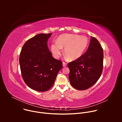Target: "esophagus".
Wrapping results in <instances>:
<instances>
[{
    "mask_svg": "<svg viewBox=\"0 0 122 122\" xmlns=\"http://www.w3.org/2000/svg\"><path fill=\"white\" fill-rule=\"evenodd\" d=\"M66 66V64L65 63V62H63V67H65Z\"/></svg>",
    "mask_w": 122,
    "mask_h": 122,
    "instance_id": "obj_1",
    "label": "esophagus"
}]
</instances>
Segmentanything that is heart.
Here are the masks:
<instances>
[{
	"instance_id": "b5f03b06",
	"label": "heart",
	"mask_w": 122,
	"mask_h": 122,
	"mask_svg": "<svg viewBox=\"0 0 122 122\" xmlns=\"http://www.w3.org/2000/svg\"><path fill=\"white\" fill-rule=\"evenodd\" d=\"M88 43V39L85 36L64 34L58 37L56 42L51 44V50L54 57L59 58L62 48H64V54L66 57L71 61H74L82 56Z\"/></svg>"
}]
</instances>
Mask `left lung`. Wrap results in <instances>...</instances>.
<instances>
[{
  "label": "left lung",
  "instance_id": "8db88e82",
  "mask_svg": "<svg viewBox=\"0 0 122 122\" xmlns=\"http://www.w3.org/2000/svg\"><path fill=\"white\" fill-rule=\"evenodd\" d=\"M103 50L99 41L91 37L85 53L69 63V80L72 86L84 90L92 86L99 79L103 70Z\"/></svg>",
  "mask_w": 122,
  "mask_h": 122
}]
</instances>
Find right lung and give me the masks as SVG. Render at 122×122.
Wrapping results in <instances>:
<instances>
[{
  "mask_svg": "<svg viewBox=\"0 0 122 122\" xmlns=\"http://www.w3.org/2000/svg\"><path fill=\"white\" fill-rule=\"evenodd\" d=\"M52 33L37 35L27 41L21 50L19 63L22 76L33 90L45 92L54 84L62 62L51 56L47 41Z\"/></svg>",
  "mask_w": 122,
  "mask_h": 122,
  "instance_id": "1",
  "label": "right lung"
}]
</instances>
